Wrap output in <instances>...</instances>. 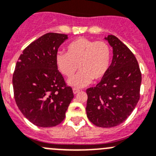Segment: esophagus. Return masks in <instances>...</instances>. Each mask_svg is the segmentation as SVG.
<instances>
[{
  "instance_id": "34e87169",
  "label": "esophagus",
  "mask_w": 156,
  "mask_h": 156,
  "mask_svg": "<svg viewBox=\"0 0 156 156\" xmlns=\"http://www.w3.org/2000/svg\"><path fill=\"white\" fill-rule=\"evenodd\" d=\"M79 90H78V89H77V88H73V93H74V94H77V93H78V92H79Z\"/></svg>"
}]
</instances>
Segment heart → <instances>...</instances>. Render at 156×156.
<instances>
[{
	"label": "heart",
	"instance_id": "heart-1",
	"mask_svg": "<svg viewBox=\"0 0 156 156\" xmlns=\"http://www.w3.org/2000/svg\"><path fill=\"white\" fill-rule=\"evenodd\" d=\"M111 48L106 42L79 37L67 47V54L58 52L55 63L58 71L71 78L77 69L78 75L68 80V85L81 88L104 78L110 66Z\"/></svg>",
	"mask_w": 156,
	"mask_h": 156
}]
</instances>
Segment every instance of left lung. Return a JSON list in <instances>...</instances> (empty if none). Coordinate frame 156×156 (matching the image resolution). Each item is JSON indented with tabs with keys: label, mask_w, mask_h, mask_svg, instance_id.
I'll return each instance as SVG.
<instances>
[{
	"label": "left lung",
	"mask_w": 156,
	"mask_h": 156,
	"mask_svg": "<svg viewBox=\"0 0 156 156\" xmlns=\"http://www.w3.org/2000/svg\"><path fill=\"white\" fill-rule=\"evenodd\" d=\"M105 40L112 48V61L98 85L86 90V113L96 126L112 128L122 123L135 109L140 97L142 75L126 45L114 35Z\"/></svg>",
	"instance_id": "8db88e82"
}]
</instances>
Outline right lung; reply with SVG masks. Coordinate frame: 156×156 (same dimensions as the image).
<instances>
[{"instance_id":"obj_1","label":"right lung","mask_w":156,"mask_h":156,"mask_svg":"<svg viewBox=\"0 0 156 156\" xmlns=\"http://www.w3.org/2000/svg\"><path fill=\"white\" fill-rule=\"evenodd\" d=\"M67 34L48 33L20 55L13 75L16 104L24 117L38 127L58 126L74 98L58 71L55 57Z\"/></svg>"}]
</instances>
